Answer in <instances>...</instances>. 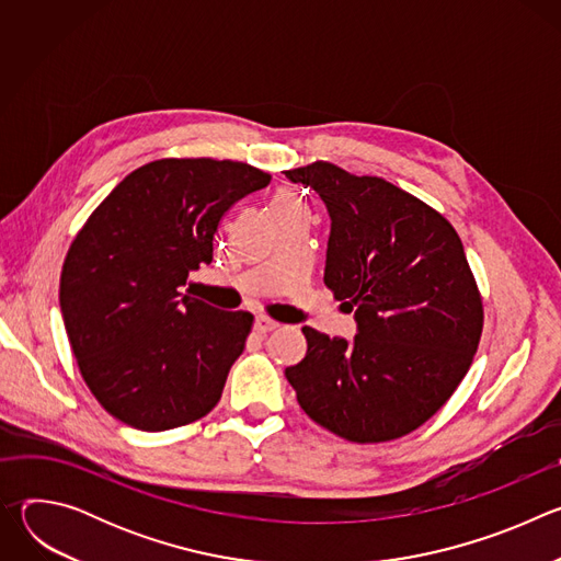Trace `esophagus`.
I'll use <instances>...</instances> for the list:
<instances>
[{
	"mask_svg": "<svg viewBox=\"0 0 561 561\" xmlns=\"http://www.w3.org/2000/svg\"><path fill=\"white\" fill-rule=\"evenodd\" d=\"M275 329H279V324L275 322V319H271V317H264V314L255 319V331H257V333L266 335V333H271V331H275Z\"/></svg>",
	"mask_w": 561,
	"mask_h": 561,
	"instance_id": "1",
	"label": "esophagus"
}]
</instances>
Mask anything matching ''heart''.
Instances as JSON below:
<instances>
[{
  "instance_id": "1",
  "label": "heart",
  "mask_w": 561,
  "mask_h": 561,
  "mask_svg": "<svg viewBox=\"0 0 561 561\" xmlns=\"http://www.w3.org/2000/svg\"><path fill=\"white\" fill-rule=\"evenodd\" d=\"M277 206H297V204H295L290 197H282V199L277 202Z\"/></svg>"
}]
</instances>
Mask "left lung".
Masks as SVG:
<instances>
[{"mask_svg": "<svg viewBox=\"0 0 561 561\" xmlns=\"http://www.w3.org/2000/svg\"><path fill=\"white\" fill-rule=\"evenodd\" d=\"M331 215L324 284L348 310V344L304 327L306 357L286 368L304 413L327 431L377 444L428 422L466 377L484 304L450 221L394 184L331 162L284 171Z\"/></svg>", "mask_w": 561, "mask_h": 561, "instance_id": "left-lung-1", "label": "left lung"}]
</instances>
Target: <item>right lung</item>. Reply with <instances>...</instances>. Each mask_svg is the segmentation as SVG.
<instances>
[{
    "label": "right lung",
    "instance_id": "1",
    "mask_svg": "<svg viewBox=\"0 0 561 561\" xmlns=\"http://www.w3.org/2000/svg\"><path fill=\"white\" fill-rule=\"evenodd\" d=\"M268 184V173L232 159H154L75 234L59 306L79 373L108 415L157 433L217 407L253 314L213 308L182 288L213 262L230 206Z\"/></svg>",
    "mask_w": 561,
    "mask_h": 561
}]
</instances>
